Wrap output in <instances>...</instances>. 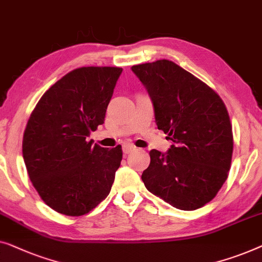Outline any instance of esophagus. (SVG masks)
Listing matches in <instances>:
<instances>
[{"mask_svg": "<svg viewBox=\"0 0 262 262\" xmlns=\"http://www.w3.org/2000/svg\"><path fill=\"white\" fill-rule=\"evenodd\" d=\"M122 149H123L124 154H129L132 152H134V150L136 149V147L134 145H132V143H129V142H126V143H123Z\"/></svg>", "mask_w": 262, "mask_h": 262, "instance_id": "34e87169", "label": "esophagus"}]
</instances>
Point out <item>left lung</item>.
<instances>
[{"label": "left lung", "mask_w": 262, "mask_h": 262, "mask_svg": "<svg viewBox=\"0 0 262 262\" xmlns=\"http://www.w3.org/2000/svg\"><path fill=\"white\" fill-rule=\"evenodd\" d=\"M153 102L158 129L172 140L166 153L149 152L141 179L173 208L196 210L213 200L228 178L233 130L224 103L211 88L161 59L132 66Z\"/></svg>", "instance_id": "1"}]
</instances>
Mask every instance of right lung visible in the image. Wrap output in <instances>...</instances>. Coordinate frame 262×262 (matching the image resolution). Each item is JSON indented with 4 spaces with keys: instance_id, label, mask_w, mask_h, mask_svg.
Wrapping results in <instances>:
<instances>
[{
    "instance_id": "right-lung-1",
    "label": "right lung",
    "mask_w": 262,
    "mask_h": 262,
    "mask_svg": "<svg viewBox=\"0 0 262 262\" xmlns=\"http://www.w3.org/2000/svg\"><path fill=\"white\" fill-rule=\"evenodd\" d=\"M121 68L88 66L53 84L31 114L22 154L41 200L66 216H82L108 196L122 160L121 145L88 141L104 123Z\"/></svg>"
}]
</instances>
